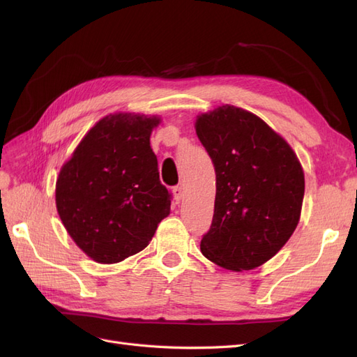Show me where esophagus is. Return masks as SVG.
<instances>
[{
  "label": "esophagus",
  "instance_id": "1",
  "mask_svg": "<svg viewBox=\"0 0 357 357\" xmlns=\"http://www.w3.org/2000/svg\"><path fill=\"white\" fill-rule=\"evenodd\" d=\"M172 193H174V199L177 202H180L183 199V197H185V190H183L181 186H177V188L172 189Z\"/></svg>",
  "mask_w": 357,
  "mask_h": 357
}]
</instances>
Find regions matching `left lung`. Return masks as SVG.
Wrapping results in <instances>:
<instances>
[{
    "label": "left lung",
    "mask_w": 357,
    "mask_h": 357,
    "mask_svg": "<svg viewBox=\"0 0 357 357\" xmlns=\"http://www.w3.org/2000/svg\"><path fill=\"white\" fill-rule=\"evenodd\" d=\"M195 129L215 169L214 215L201 253L229 271H250L295 232L304 169L282 135L240 107L223 104L201 113Z\"/></svg>",
    "instance_id": "obj_1"
}]
</instances>
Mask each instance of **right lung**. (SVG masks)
Returning <instances> with one entry per match:
<instances>
[{
  "mask_svg": "<svg viewBox=\"0 0 357 357\" xmlns=\"http://www.w3.org/2000/svg\"><path fill=\"white\" fill-rule=\"evenodd\" d=\"M159 116L112 113L100 119L56 178L62 225L98 264H117L146 248L171 210L150 135Z\"/></svg>",
  "mask_w": 357,
  "mask_h": 357,
  "instance_id": "1",
  "label": "right lung"
}]
</instances>
